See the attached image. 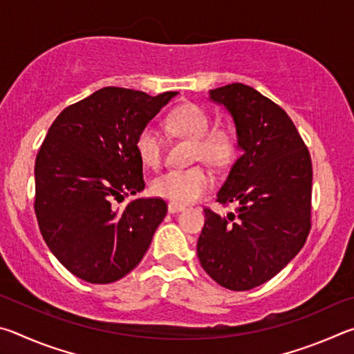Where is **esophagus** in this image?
Returning a JSON list of instances; mask_svg holds the SVG:
<instances>
[{
  "mask_svg": "<svg viewBox=\"0 0 354 354\" xmlns=\"http://www.w3.org/2000/svg\"><path fill=\"white\" fill-rule=\"evenodd\" d=\"M184 206L183 205H178V203H169V212L170 214H178V212H181V211H184Z\"/></svg>",
  "mask_w": 354,
  "mask_h": 354,
  "instance_id": "34e87169",
  "label": "esophagus"
}]
</instances>
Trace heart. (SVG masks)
Segmentation results:
<instances>
[{"instance_id": "1", "label": "heart", "mask_w": 354, "mask_h": 354, "mask_svg": "<svg viewBox=\"0 0 354 354\" xmlns=\"http://www.w3.org/2000/svg\"><path fill=\"white\" fill-rule=\"evenodd\" d=\"M165 129L171 136L194 142V160H203L212 169L225 170L234 162L237 143L234 136L225 129H212V118L201 106L187 103L171 109L165 117ZM134 149L145 167H158L162 162L164 139L151 123L137 131ZM214 183L211 171L201 165L187 170H169L151 179V192L178 205L198 200Z\"/></svg>"}]
</instances>
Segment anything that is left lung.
I'll list each match as a JSON object with an SVG mask.
<instances>
[{"label":"left lung","instance_id":"obj_1","mask_svg":"<svg viewBox=\"0 0 354 354\" xmlns=\"http://www.w3.org/2000/svg\"><path fill=\"white\" fill-rule=\"evenodd\" d=\"M209 95L232 115L242 156L217 194L236 212L221 217L205 207L196 253L215 283L250 290L283 270L306 242L313 162L286 111L253 87L234 82Z\"/></svg>","mask_w":354,"mask_h":354}]
</instances>
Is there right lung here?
I'll list each match as a JSON object with an SVG mask.
<instances>
[{
  "mask_svg": "<svg viewBox=\"0 0 354 354\" xmlns=\"http://www.w3.org/2000/svg\"><path fill=\"white\" fill-rule=\"evenodd\" d=\"M176 93L104 87L65 107L48 129L35 158V217L75 277L109 284L145 256L167 203L137 198L120 211L113 201L145 187L136 134Z\"/></svg>",
  "mask_w": 354,
  "mask_h": 354,
  "instance_id": "right-lung-1",
  "label": "right lung"
}]
</instances>
